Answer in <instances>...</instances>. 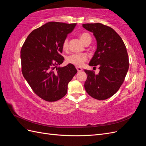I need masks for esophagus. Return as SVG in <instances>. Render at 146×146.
<instances>
[{
	"label": "esophagus",
	"mask_w": 146,
	"mask_h": 146,
	"mask_svg": "<svg viewBox=\"0 0 146 146\" xmlns=\"http://www.w3.org/2000/svg\"><path fill=\"white\" fill-rule=\"evenodd\" d=\"M76 69L77 70L78 72H80L82 71V70H83V69L82 68H80V67H76Z\"/></svg>",
	"instance_id": "34e87169"
}]
</instances>
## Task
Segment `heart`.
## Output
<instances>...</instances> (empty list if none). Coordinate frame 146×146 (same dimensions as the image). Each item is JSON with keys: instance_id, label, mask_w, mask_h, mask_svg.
I'll return each mask as SVG.
<instances>
[{"instance_id": "b5f03b06", "label": "heart", "mask_w": 146, "mask_h": 146, "mask_svg": "<svg viewBox=\"0 0 146 146\" xmlns=\"http://www.w3.org/2000/svg\"><path fill=\"white\" fill-rule=\"evenodd\" d=\"M79 38H80L82 42L86 44H90L91 42V35L86 32H82L79 34ZM62 47L63 50H67L68 48V39L66 38L63 42ZM87 60V56L85 54H73L69 55L66 58V61L68 63L74 64L76 66H81L84 62H85Z\"/></svg>"}]
</instances>
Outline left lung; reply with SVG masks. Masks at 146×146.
<instances>
[{
  "label": "left lung",
  "mask_w": 146,
  "mask_h": 146,
  "mask_svg": "<svg viewBox=\"0 0 146 146\" xmlns=\"http://www.w3.org/2000/svg\"><path fill=\"white\" fill-rule=\"evenodd\" d=\"M82 26L93 33L97 41V49L89 65H98L100 69L98 74L85 69L88 77L84 86L92 98L105 100L115 94L124 81L129 68L127 48L121 36L108 26L100 23Z\"/></svg>",
  "instance_id": "obj_1"
}]
</instances>
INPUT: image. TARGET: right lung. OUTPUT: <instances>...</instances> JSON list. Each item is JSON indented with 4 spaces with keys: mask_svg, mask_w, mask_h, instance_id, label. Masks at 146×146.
Returning a JSON list of instances; mask_svg holds the SVG:
<instances>
[{
    "mask_svg": "<svg viewBox=\"0 0 146 146\" xmlns=\"http://www.w3.org/2000/svg\"><path fill=\"white\" fill-rule=\"evenodd\" d=\"M76 24L49 22L31 32L22 47V72L32 90L48 102L58 100L66 94L68 85L77 72L68 64L57 67L64 60L63 42Z\"/></svg>",
    "mask_w": 146,
    "mask_h": 146,
    "instance_id": "obj_1",
    "label": "right lung"
}]
</instances>
